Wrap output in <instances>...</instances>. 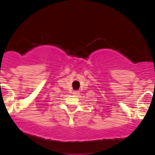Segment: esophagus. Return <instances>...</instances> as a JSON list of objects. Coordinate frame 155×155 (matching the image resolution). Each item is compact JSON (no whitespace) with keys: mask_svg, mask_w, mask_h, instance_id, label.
I'll list each match as a JSON object with an SVG mask.
<instances>
[{"mask_svg":"<svg viewBox=\"0 0 155 155\" xmlns=\"http://www.w3.org/2000/svg\"><path fill=\"white\" fill-rule=\"evenodd\" d=\"M73 94H74V95H78L79 94V91H74L73 92Z\"/></svg>","mask_w":155,"mask_h":155,"instance_id":"1","label":"esophagus"}]
</instances>
